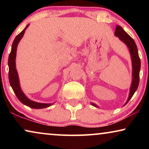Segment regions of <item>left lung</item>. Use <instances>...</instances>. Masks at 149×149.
<instances>
[{"mask_svg": "<svg viewBox=\"0 0 149 149\" xmlns=\"http://www.w3.org/2000/svg\"><path fill=\"white\" fill-rule=\"evenodd\" d=\"M115 35L121 41H123L129 49L130 53L131 54L132 62V82L130 87V94L127 102V104L130 100L132 98L135 91L137 90L140 81V59L138 56V52L137 46L134 42L133 38L124 30L120 26H117L115 32ZM93 107H97V105L93 103H91Z\"/></svg>", "mask_w": 149, "mask_h": 149, "instance_id": "obj_1", "label": "left lung"}]
</instances>
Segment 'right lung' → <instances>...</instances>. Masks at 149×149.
<instances>
[{"mask_svg": "<svg viewBox=\"0 0 149 149\" xmlns=\"http://www.w3.org/2000/svg\"><path fill=\"white\" fill-rule=\"evenodd\" d=\"M29 24L26 26V28L18 34L16 36V37L14 39L13 44L11 47V51L9 56V60H8V65H9V80L10 85L13 89V90L16 95V96L18 100L21 102L22 104L24 105L29 107L32 109H44L50 107L52 105V104H45V103H39L36 102L31 100L28 99L26 95L24 94L23 91H22L21 87L19 85V77H18V74L16 70L15 67V58H16V52H17V47L18 43L21 40V38L23 37L24 32L26 28Z\"/></svg>", "mask_w": 149, "mask_h": 149, "instance_id": "add662e5", "label": "right lung"}]
</instances>
